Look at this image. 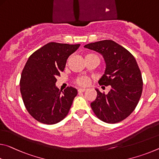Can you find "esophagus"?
I'll return each instance as SVG.
<instances>
[{
  "label": "esophagus",
  "mask_w": 159,
  "mask_h": 159,
  "mask_svg": "<svg viewBox=\"0 0 159 159\" xmlns=\"http://www.w3.org/2000/svg\"><path fill=\"white\" fill-rule=\"evenodd\" d=\"M85 90H86V89H79V90H78V92H79V93H82V92H84Z\"/></svg>",
  "instance_id": "34e87169"
}]
</instances>
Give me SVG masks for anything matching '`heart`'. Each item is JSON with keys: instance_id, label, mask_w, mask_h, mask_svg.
Returning a JSON list of instances; mask_svg holds the SVG:
<instances>
[{"instance_id": "obj_1", "label": "heart", "mask_w": 159, "mask_h": 159, "mask_svg": "<svg viewBox=\"0 0 159 159\" xmlns=\"http://www.w3.org/2000/svg\"><path fill=\"white\" fill-rule=\"evenodd\" d=\"M91 55H94V54H87L85 57L91 56ZM76 84L79 85H81V86H86V85H88L90 84V79L88 77L79 78V79H77L76 80Z\"/></svg>"}]
</instances>
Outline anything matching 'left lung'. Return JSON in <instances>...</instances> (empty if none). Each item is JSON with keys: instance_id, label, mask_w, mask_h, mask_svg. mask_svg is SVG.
<instances>
[{"instance_id": "obj_1", "label": "left lung", "mask_w": 159, "mask_h": 159, "mask_svg": "<svg viewBox=\"0 0 159 159\" xmlns=\"http://www.w3.org/2000/svg\"><path fill=\"white\" fill-rule=\"evenodd\" d=\"M84 47L104 58L106 66L98 83L111 86L107 94L95 89L96 99L90 103L93 111L100 120L110 124L125 120L137 107L143 89L142 74L135 58L110 39L85 44Z\"/></svg>"}]
</instances>
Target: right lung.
I'll list each match as a JSON object with an SVG mask.
<instances>
[{"label":"right lung","mask_w":159,"mask_h":159,"mask_svg":"<svg viewBox=\"0 0 159 159\" xmlns=\"http://www.w3.org/2000/svg\"><path fill=\"white\" fill-rule=\"evenodd\" d=\"M80 44L49 42L29 57L21 74L20 93L25 106L39 122L54 125L68 115L77 90H59L57 77L66 66L67 59Z\"/></svg>","instance_id":"add662e5"}]
</instances>
